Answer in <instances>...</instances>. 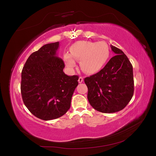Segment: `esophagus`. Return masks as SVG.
<instances>
[{"label": "esophagus", "instance_id": "34e87169", "mask_svg": "<svg viewBox=\"0 0 156 156\" xmlns=\"http://www.w3.org/2000/svg\"><path fill=\"white\" fill-rule=\"evenodd\" d=\"M83 81V77H79V80H78V82L79 83H81Z\"/></svg>", "mask_w": 156, "mask_h": 156}]
</instances>
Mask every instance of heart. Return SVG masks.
I'll return each mask as SVG.
<instances>
[{
  "mask_svg": "<svg viewBox=\"0 0 156 156\" xmlns=\"http://www.w3.org/2000/svg\"><path fill=\"white\" fill-rule=\"evenodd\" d=\"M109 55V48L104 41H79L71 47L70 53L64 54V60L69 68L75 66V60H80V67L83 72L93 73L105 64Z\"/></svg>",
  "mask_w": 156,
  "mask_h": 156,
  "instance_id": "heart-1",
  "label": "heart"
}]
</instances>
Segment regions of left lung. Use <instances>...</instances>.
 Returning a JSON list of instances; mask_svg holds the SVG:
<instances>
[{
    "label": "left lung",
    "instance_id": "1",
    "mask_svg": "<svg viewBox=\"0 0 156 156\" xmlns=\"http://www.w3.org/2000/svg\"><path fill=\"white\" fill-rule=\"evenodd\" d=\"M116 54L97 73L84 79L88 100L96 111L104 113L120 111L128 104L134 92L133 66L120 49L111 45Z\"/></svg>",
    "mask_w": 156,
    "mask_h": 156
}]
</instances>
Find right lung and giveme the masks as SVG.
<instances>
[{"label":"right lung","instance_id":"1","mask_svg":"<svg viewBox=\"0 0 156 156\" xmlns=\"http://www.w3.org/2000/svg\"><path fill=\"white\" fill-rule=\"evenodd\" d=\"M59 42L45 44L32 53L21 72V92L28 109L44 120L58 119L66 112L79 76L63 72L64 61L56 56Z\"/></svg>","mask_w":156,"mask_h":156}]
</instances>
